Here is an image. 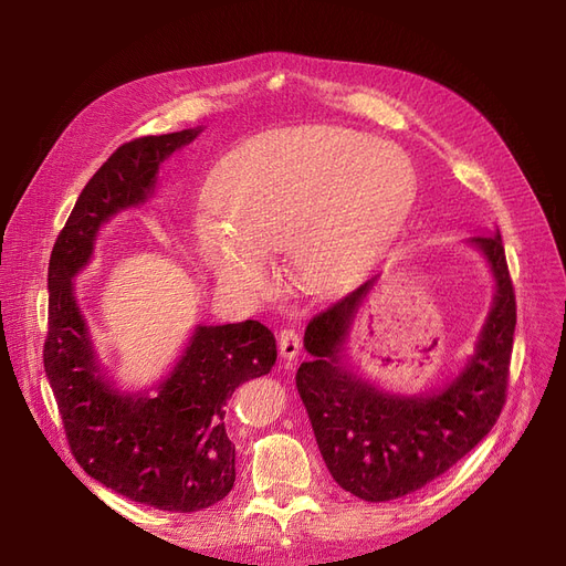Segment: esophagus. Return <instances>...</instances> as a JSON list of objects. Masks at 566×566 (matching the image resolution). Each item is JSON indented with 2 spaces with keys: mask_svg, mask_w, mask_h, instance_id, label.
<instances>
[{
  "mask_svg": "<svg viewBox=\"0 0 566 566\" xmlns=\"http://www.w3.org/2000/svg\"><path fill=\"white\" fill-rule=\"evenodd\" d=\"M280 355L284 360H293L295 355L301 353V335H298V331H293V328H284L282 333H280Z\"/></svg>",
  "mask_w": 566,
  "mask_h": 566,
  "instance_id": "1",
  "label": "esophagus"
}]
</instances>
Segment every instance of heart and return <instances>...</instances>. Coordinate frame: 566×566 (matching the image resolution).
Listing matches in <instances>:
<instances>
[{
  "mask_svg": "<svg viewBox=\"0 0 566 566\" xmlns=\"http://www.w3.org/2000/svg\"><path fill=\"white\" fill-rule=\"evenodd\" d=\"M415 169L401 148L337 126L256 135L222 158L211 213L197 241L216 277L235 291L271 286L268 252L291 254L301 284L353 282L388 248L415 199Z\"/></svg>",
  "mask_w": 566,
  "mask_h": 566,
  "instance_id": "heart-1",
  "label": "heart"
}]
</instances>
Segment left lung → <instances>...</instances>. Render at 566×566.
Returning a JSON list of instances; mask_svg holds the SVG:
<instances>
[{"mask_svg": "<svg viewBox=\"0 0 566 566\" xmlns=\"http://www.w3.org/2000/svg\"><path fill=\"white\" fill-rule=\"evenodd\" d=\"M495 277V298L463 371L433 395L382 392L342 365V348L358 307L376 284L365 282L305 331L312 355L295 374L321 457L333 480L367 502H388L448 472L500 418L507 399L516 328V295L500 231L470 238Z\"/></svg>", "mask_w": 566, "mask_h": 566, "instance_id": "8db88e82", "label": "left lung"}]
</instances>
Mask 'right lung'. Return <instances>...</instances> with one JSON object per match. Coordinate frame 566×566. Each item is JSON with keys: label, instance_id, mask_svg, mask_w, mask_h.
I'll use <instances>...</instances> for the list:
<instances>
[{"label": "right lung", "instance_id": "1", "mask_svg": "<svg viewBox=\"0 0 566 566\" xmlns=\"http://www.w3.org/2000/svg\"><path fill=\"white\" fill-rule=\"evenodd\" d=\"M199 130L126 142L88 178L50 254L43 346L66 440L84 472L139 504L181 514L231 491L235 448L224 406L238 385L273 369L275 337L259 321L197 325L151 397L118 392L96 360L73 277L92 261L101 224L151 195L160 163Z\"/></svg>", "mask_w": 566, "mask_h": 566}]
</instances>
